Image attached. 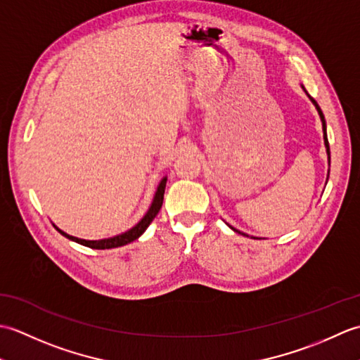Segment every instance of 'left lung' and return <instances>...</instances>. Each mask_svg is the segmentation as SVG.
I'll return each mask as SVG.
<instances>
[{
	"instance_id": "left-lung-1",
	"label": "left lung",
	"mask_w": 360,
	"mask_h": 360,
	"mask_svg": "<svg viewBox=\"0 0 360 360\" xmlns=\"http://www.w3.org/2000/svg\"><path fill=\"white\" fill-rule=\"evenodd\" d=\"M303 89H304V88H303ZM308 97L311 98V102L316 105V108H317V111H319V116H320V119H322V127H323V141H325V147H326V153H328V160H330V143H328V136H326V122H325V116H323L322 110H320V106H319V103L314 101V98H312L309 94H308ZM231 229H232V231H235V232L241 233V235H246V233H243V232H240V231H236V229H233L232 226H231ZM246 236H248V235H246Z\"/></svg>"
}]
</instances>
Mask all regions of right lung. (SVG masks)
Here are the masks:
<instances>
[{
	"instance_id": "right-lung-1",
	"label": "right lung",
	"mask_w": 360,
	"mask_h": 360,
	"mask_svg": "<svg viewBox=\"0 0 360 360\" xmlns=\"http://www.w3.org/2000/svg\"><path fill=\"white\" fill-rule=\"evenodd\" d=\"M165 184H167V178H164L162 181L159 182L158 186V190L155 193V198H153V202L150 205L148 212L145 213V217L137 223L134 227L129 229V231L120 233V235H116L112 236V238H105V240H82V238H77V236H72V235H68L66 232L60 231L58 227H56L57 231L62 233L63 236H66V238H70L75 243L82 244V246H86V248H91V249H112V248H120V246H125V244L131 243L134 240L139 238V236L147 231V227L151 224V221L155 219V217L159 213L160 207H162V201H164V193H165Z\"/></svg>"
}]
</instances>
